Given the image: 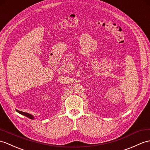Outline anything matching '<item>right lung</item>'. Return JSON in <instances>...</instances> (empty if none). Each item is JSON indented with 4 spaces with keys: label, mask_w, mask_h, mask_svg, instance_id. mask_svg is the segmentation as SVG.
Wrapping results in <instances>:
<instances>
[{
    "label": "right lung",
    "mask_w": 150,
    "mask_h": 150,
    "mask_svg": "<svg viewBox=\"0 0 150 150\" xmlns=\"http://www.w3.org/2000/svg\"><path fill=\"white\" fill-rule=\"evenodd\" d=\"M16 110L17 112H18V113H20V114H22V115H23V116H27V117L30 118V119H33V118H34L33 115H31V114H29V113L22 112V111H20V110Z\"/></svg>",
    "instance_id": "1"
}]
</instances>
